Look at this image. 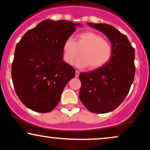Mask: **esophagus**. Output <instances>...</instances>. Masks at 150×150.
I'll return each mask as SVG.
<instances>
[{"label": "esophagus", "mask_w": 150, "mask_h": 150, "mask_svg": "<svg viewBox=\"0 0 150 150\" xmlns=\"http://www.w3.org/2000/svg\"><path fill=\"white\" fill-rule=\"evenodd\" d=\"M79 74H80V72L79 71H76V73H75V76L76 77H79Z\"/></svg>", "instance_id": "esophagus-1"}]
</instances>
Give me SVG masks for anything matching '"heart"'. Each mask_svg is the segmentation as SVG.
<instances>
[{"label": "heart", "mask_w": 150, "mask_h": 150, "mask_svg": "<svg viewBox=\"0 0 150 150\" xmlns=\"http://www.w3.org/2000/svg\"><path fill=\"white\" fill-rule=\"evenodd\" d=\"M81 51V57L76 61L79 67L96 69L106 65L112 56L111 44L103 37L91 30L82 32L77 35L76 41L68 38L63 45V59L72 64Z\"/></svg>", "instance_id": "obj_1"}]
</instances>
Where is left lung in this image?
I'll return each instance as SVG.
<instances>
[{
    "label": "left lung",
    "mask_w": 150,
    "mask_h": 150,
    "mask_svg": "<svg viewBox=\"0 0 150 150\" xmlns=\"http://www.w3.org/2000/svg\"><path fill=\"white\" fill-rule=\"evenodd\" d=\"M88 25L104 33L112 44L110 60L100 68L81 73L79 98L87 110L106 113L120 105L134 79V49L125 35L107 24Z\"/></svg>",
    "instance_id": "obj_1"
}]
</instances>
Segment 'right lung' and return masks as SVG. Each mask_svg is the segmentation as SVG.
Listing matches in <instances>:
<instances>
[{
	"mask_svg": "<svg viewBox=\"0 0 150 150\" xmlns=\"http://www.w3.org/2000/svg\"><path fill=\"white\" fill-rule=\"evenodd\" d=\"M81 24L45 20L24 35L16 47L11 66L14 89L30 110L48 112L60 102L75 69L63 61V45Z\"/></svg>",
	"mask_w": 150,
	"mask_h": 150,
	"instance_id": "add662e5",
	"label": "right lung"
}]
</instances>
